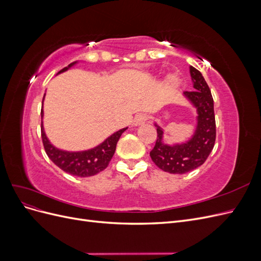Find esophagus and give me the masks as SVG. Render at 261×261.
Masks as SVG:
<instances>
[{
    "mask_svg": "<svg viewBox=\"0 0 261 261\" xmlns=\"http://www.w3.org/2000/svg\"><path fill=\"white\" fill-rule=\"evenodd\" d=\"M147 121H148V115L144 114V113H140V114H137L135 116V118H134L133 124L137 126V125H141V124L146 123Z\"/></svg>",
    "mask_w": 261,
    "mask_h": 261,
    "instance_id": "esophagus-1",
    "label": "esophagus"
}]
</instances>
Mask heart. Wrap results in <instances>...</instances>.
<instances>
[{
  "label": "heart",
  "instance_id": "obj_1",
  "mask_svg": "<svg viewBox=\"0 0 261 261\" xmlns=\"http://www.w3.org/2000/svg\"><path fill=\"white\" fill-rule=\"evenodd\" d=\"M171 83H175V78L174 77H171Z\"/></svg>",
  "mask_w": 261,
  "mask_h": 261
}]
</instances>
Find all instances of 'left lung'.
Wrapping results in <instances>:
<instances>
[{
	"label": "left lung",
	"mask_w": 261,
	"mask_h": 261,
	"mask_svg": "<svg viewBox=\"0 0 261 261\" xmlns=\"http://www.w3.org/2000/svg\"><path fill=\"white\" fill-rule=\"evenodd\" d=\"M193 91H184L185 96L198 111V125L194 137L186 144L167 146L162 143L163 132L156 128V140L150 151L151 160L158 168L171 174H185L204 163L216 143V117L213 98L208 84L198 69L191 66Z\"/></svg>",
	"instance_id": "1"
}]
</instances>
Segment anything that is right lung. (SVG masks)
<instances>
[{
    "label": "right lung",
    "instance_id": "add662e5",
    "mask_svg": "<svg viewBox=\"0 0 261 261\" xmlns=\"http://www.w3.org/2000/svg\"><path fill=\"white\" fill-rule=\"evenodd\" d=\"M74 63L69 64L68 67H70ZM68 67L63 68L59 73L65 72ZM42 116H43V111L41 109V117ZM126 129H127V127L114 133L112 136L107 138L103 143L93 149L87 150V151H82V152H67V151H62V150L57 149L50 144V141L48 140V138H46L44 134L42 121H41L42 144H43L45 152L51 159V161L54 164H57L61 170H63L66 173H69L70 175L81 176V177L96 175L99 172L103 171L105 169L108 168V165L110 161H111L112 156L115 152L117 141Z\"/></svg>",
    "mask_w": 261,
    "mask_h": 261
}]
</instances>
